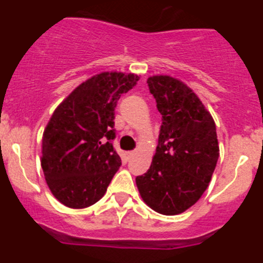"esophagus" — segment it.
I'll return each instance as SVG.
<instances>
[{"mask_svg": "<svg viewBox=\"0 0 263 263\" xmlns=\"http://www.w3.org/2000/svg\"><path fill=\"white\" fill-rule=\"evenodd\" d=\"M134 155H135V151H126V153H124V156H126L127 160H128V159H131Z\"/></svg>", "mask_w": 263, "mask_h": 263, "instance_id": "esophagus-1", "label": "esophagus"}]
</instances>
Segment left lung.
I'll list each match as a JSON object with an SVG mask.
<instances>
[{"mask_svg":"<svg viewBox=\"0 0 263 263\" xmlns=\"http://www.w3.org/2000/svg\"><path fill=\"white\" fill-rule=\"evenodd\" d=\"M147 85L163 122L150 169L137 177L136 184L148 208L178 215L195 205L209 187L220 151L216 126L183 81L155 75Z\"/></svg>","mask_w":263,"mask_h":263,"instance_id":"1","label":"left lung"}]
</instances>
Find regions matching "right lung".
Masks as SVG:
<instances>
[{"instance_id": "obj_1", "label": "right lung", "mask_w": 263, "mask_h": 263, "mask_svg": "<svg viewBox=\"0 0 263 263\" xmlns=\"http://www.w3.org/2000/svg\"><path fill=\"white\" fill-rule=\"evenodd\" d=\"M140 76L100 72L55 108L42 139V169L52 195L70 209L94 205L107 192L121 158L113 148L115 108Z\"/></svg>"}]
</instances>
